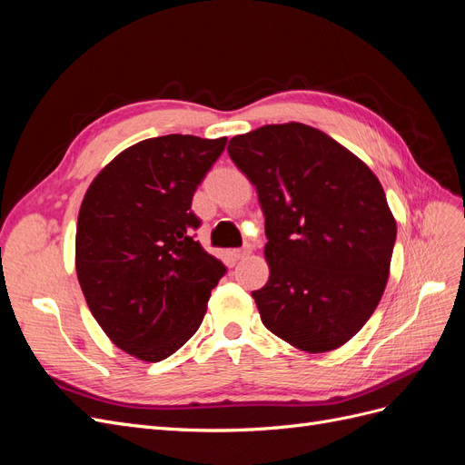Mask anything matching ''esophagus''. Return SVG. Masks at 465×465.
I'll use <instances>...</instances> for the list:
<instances>
[{
	"mask_svg": "<svg viewBox=\"0 0 465 465\" xmlns=\"http://www.w3.org/2000/svg\"><path fill=\"white\" fill-rule=\"evenodd\" d=\"M250 252H252V248H250V246L236 248V250H232V258H234V260H242V258L250 256Z\"/></svg>",
	"mask_w": 465,
	"mask_h": 465,
	"instance_id": "obj_1",
	"label": "esophagus"
}]
</instances>
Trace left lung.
<instances>
[{"instance_id":"1","label":"left lung","mask_w":465,"mask_h":465,"mask_svg":"<svg viewBox=\"0 0 465 465\" xmlns=\"http://www.w3.org/2000/svg\"><path fill=\"white\" fill-rule=\"evenodd\" d=\"M231 159L256 186L270 265L252 292L263 326L306 353L347 343L382 299L396 219L376 174L312 125L234 135Z\"/></svg>"}]
</instances>
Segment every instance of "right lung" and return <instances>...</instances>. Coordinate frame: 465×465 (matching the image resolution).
I'll list each match as a JSON object with an SVG mask.
<instances>
[{"mask_svg": "<svg viewBox=\"0 0 465 465\" xmlns=\"http://www.w3.org/2000/svg\"><path fill=\"white\" fill-rule=\"evenodd\" d=\"M227 137L161 135L116 154L83 198L75 270L91 314L124 353L159 362L198 331L224 265L193 238L192 198Z\"/></svg>", "mask_w": 465, "mask_h": 465, "instance_id": "1", "label": "right lung"}]
</instances>
